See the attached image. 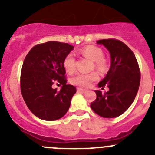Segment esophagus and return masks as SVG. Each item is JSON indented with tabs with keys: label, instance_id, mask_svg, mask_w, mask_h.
Here are the masks:
<instances>
[{
	"label": "esophagus",
	"instance_id": "34e87169",
	"mask_svg": "<svg viewBox=\"0 0 155 155\" xmlns=\"http://www.w3.org/2000/svg\"><path fill=\"white\" fill-rule=\"evenodd\" d=\"M78 91L81 92V93H87V90H84V89H82V88H78Z\"/></svg>",
	"mask_w": 155,
	"mask_h": 155
}]
</instances>
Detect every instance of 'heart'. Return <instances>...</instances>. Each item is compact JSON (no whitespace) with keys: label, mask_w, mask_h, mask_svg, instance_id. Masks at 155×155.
<instances>
[{"label":"heart","mask_w":155,"mask_h":155,"mask_svg":"<svg viewBox=\"0 0 155 155\" xmlns=\"http://www.w3.org/2000/svg\"><path fill=\"white\" fill-rule=\"evenodd\" d=\"M83 56L89 58L95 62V67L100 71H103L106 68V62L103 59V51L102 49L96 46H87L80 50ZM63 65L65 71L69 74H72L76 68V61L74 53H70L65 56L63 61ZM98 79V74L96 72L78 73L71 78V83L78 87H88L93 81Z\"/></svg>","instance_id":"obj_1"}]
</instances>
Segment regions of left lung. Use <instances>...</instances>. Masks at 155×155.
Returning <instances> with one entry per match:
<instances>
[{
    "instance_id": "1",
    "label": "left lung",
    "mask_w": 155,
    "mask_h": 155,
    "mask_svg": "<svg viewBox=\"0 0 155 155\" xmlns=\"http://www.w3.org/2000/svg\"><path fill=\"white\" fill-rule=\"evenodd\" d=\"M98 44L108 50L111 65L105 77L98 84L103 90L102 93L95 90L96 99L90 107L98 115L105 118H114L124 113L136 98L140 84V71L134 53L129 47L118 40H99Z\"/></svg>"
}]
</instances>
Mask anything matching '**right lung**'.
I'll use <instances>...</instances> for the list:
<instances>
[{
	"label": "right lung",
	"mask_w": 155,
	"mask_h": 155,
	"mask_svg": "<svg viewBox=\"0 0 155 155\" xmlns=\"http://www.w3.org/2000/svg\"><path fill=\"white\" fill-rule=\"evenodd\" d=\"M74 50L65 43L49 41L35 46L24 60L21 71V92L26 105L38 118L56 120L69 108L76 88L66 84L63 61ZM54 82L63 86L59 91Z\"/></svg>",
	"instance_id": "1"
}]
</instances>
